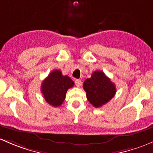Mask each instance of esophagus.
I'll return each mask as SVG.
<instances>
[{"label":"esophagus","mask_w":153,"mask_h":153,"mask_svg":"<svg viewBox=\"0 0 153 153\" xmlns=\"http://www.w3.org/2000/svg\"><path fill=\"white\" fill-rule=\"evenodd\" d=\"M75 85H76V87H78V88L80 87V86H81V85H82L81 80H79V79L75 80Z\"/></svg>","instance_id":"esophagus-1"}]
</instances>
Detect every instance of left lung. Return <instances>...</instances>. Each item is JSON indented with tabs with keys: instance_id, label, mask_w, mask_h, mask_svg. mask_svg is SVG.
<instances>
[{
	"instance_id": "8db88e82",
	"label": "left lung",
	"mask_w": 153,
	"mask_h": 153,
	"mask_svg": "<svg viewBox=\"0 0 153 153\" xmlns=\"http://www.w3.org/2000/svg\"><path fill=\"white\" fill-rule=\"evenodd\" d=\"M83 88L88 100L95 108L108 103L116 93L115 85L102 71H94L91 78L85 79Z\"/></svg>"
}]
</instances>
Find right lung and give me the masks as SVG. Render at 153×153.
Wrapping results in <instances>:
<instances>
[{"instance_id": "right-lung-1", "label": "right lung", "mask_w": 153, "mask_h": 153, "mask_svg": "<svg viewBox=\"0 0 153 153\" xmlns=\"http://www.w3.org/2000/svg\"><path fill=\"white\" fill-rule=\"evenodd\" d=\"M41 85L45 101L53 107H59L65 100L67 91L74 85V82L69 76H63L59 70H54L43 80Z\"/></svg>"}]
</instances>
